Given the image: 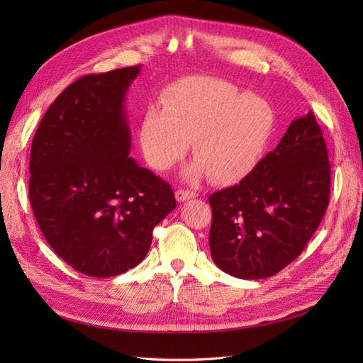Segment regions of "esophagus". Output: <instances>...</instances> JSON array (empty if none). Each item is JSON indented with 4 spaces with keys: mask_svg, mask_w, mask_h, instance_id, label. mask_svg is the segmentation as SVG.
Returning <instances> with one entry per match:
<instances>
[{
    "mask_svg": "<svg viewBox=\"0 0 363 363\" xmlns=\"http://www.w3.org/2000/svg\"><path fill=\"white\" fill-rule=\"evenodd\" d=\"M195 196H196V192L188 191V189H179L177 192H175V200H177L179 203L188 201L191 199H195Z\"/></svg>",
    "mask_w": 363,
    "mask_h": 363,
    "instance_id": "1",
    "label": "esophagus"
}]
</instances>
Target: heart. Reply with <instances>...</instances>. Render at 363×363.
<instances>
[{
  "label": "heart",
  "instance_id": "obj_1",
  "mask_svg": "<svg viewBox=\"0 0 363 363\" xmlns=\"http://www.w3.org/2000/svg\"><path fill=\"white\" fill-rule=\"evenodd\" d=\"M140 119L139 144L151 168L167 171L189 147L194 180L207 174L227 184L256 167L274 128V111L256 94L212 77H189L162 94Z\"/></svg>",
  "mask_w": 363,
  "mask_h": 363
}]
</instances>
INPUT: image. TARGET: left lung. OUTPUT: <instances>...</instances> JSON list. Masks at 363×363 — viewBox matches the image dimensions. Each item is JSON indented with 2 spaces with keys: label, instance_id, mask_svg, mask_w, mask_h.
Returning <instances> with one entry per match:
<instances>
[{
  "label": "left lung",
  "instance_id": "8db88e82",
  "mask_svg": "<svg viewBox=\"0 0 363 363\" xmlns=\"http://www.w3.org/2000/svg\"><path fill=\"white\" fill-rule=\"evenodd\" d=\"M328 194L325 140L309 112L292 121L276 150L239 184L208 196V245L215 265L247 280L277 274L316 232Z\"/></svg>",
  "mask_w": 363,
  "mask_h": 363
}]
</instances>
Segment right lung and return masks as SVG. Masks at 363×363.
<instances>
[{"instance_id": "right-lung-1", "label": "right lung", "mask_w": 363, "mask_h": 363, "mask_svg": "<svg viewBox=\"0 0 363 363\" xmlns=\"http://www.w3.org/2000/svg\"><path fill=\"white\" fill-rule=\"evenodd\" d=\"M139 72L140 65L74 82L31 142L28 195L40 232L89 277L139 265L152 228L177 206L171 186L130 157L125 95Z\"/></svg>"}]
</instances>
